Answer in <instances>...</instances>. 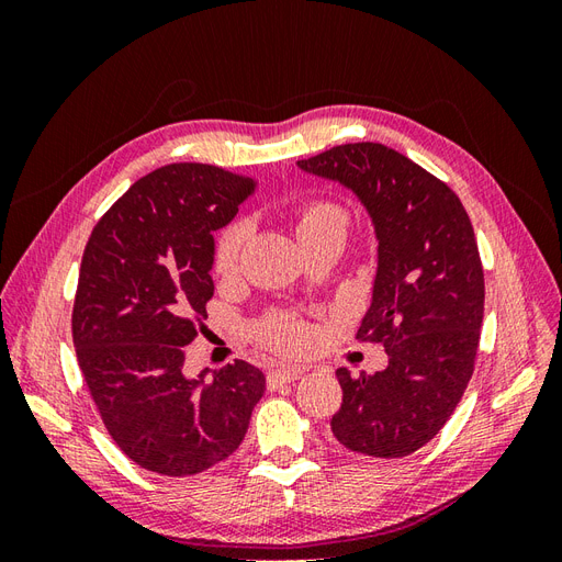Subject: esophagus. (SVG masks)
Here are the masks:
<instances>
[{"label":"esophagus","instance_id":"obj_1","mask_svg":"<svg viewBox=\"0 0 562 562\" xmlns=\"http://www.w3.org/2000/svg\"><path fill=\"white\" fill-rule=\"evenodd\" d=\"M304 368H297V366H281V368H271L269 375H267V382L269 386H277V384H285V382H295L304 375Z\"/></svg>","mask_w":562,"mask_h":562}]
</instances>
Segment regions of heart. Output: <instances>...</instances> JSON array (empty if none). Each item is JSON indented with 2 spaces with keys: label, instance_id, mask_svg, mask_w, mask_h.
<instances>
[{
  "label": "heart",
  "instance_id": "heart-1",
  "mask_svg": "<svg viewBox=\"0 0 562 562\" xmlns=\"http://www.w3.org/2000/svg\"><path fill=\"white\" fill-rule=\"evenodd\" d=\"M330 223L347 225L345 211L333 201H310V203H304L300 211L297 227H300V234H307L312 229H318V227L330 225ZM248 234H250V225L246 223V220H234V223H229L223 232L217 234L215 250H213V265L217 271H223L225 274V271H232L236 267ZM260 335L265 342L274 345V347L300 349L307 345L310 328L304 326V323L293 314H274L262 323Z\"/></svg>",
  "mask_w": 562,
  "mask_h": 562
}]
</instances>
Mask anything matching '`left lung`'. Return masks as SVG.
<instances>
[{"label":"left lung","instance_id":"8db88e82","mask_svg":"<svg viewBox=\"0 0 562 562\" xmlns=\"http://www.w3.org/2000/svg\"><path fill=\"white\" fill-rule=\"evenodd\" d=\"M345 184L378 234V277L356 339L380 342L389 366L337 370V443L380 459L405 457L446 427L473 375L485 279L471 220L450 187L401 151L349 143L297 161Z\"/></svg>","mask_w":562,"mask_h":562}]
</instances>
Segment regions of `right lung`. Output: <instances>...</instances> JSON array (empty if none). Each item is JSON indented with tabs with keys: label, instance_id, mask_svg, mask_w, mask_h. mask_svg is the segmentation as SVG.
<instances>
[{
	"label": "right lung",
	"instance_id": "1",
	"mask_svg": "<svg viewBox=\"0 0 562 562\" xmlns=\"http://www.w3.org/2000/svg\"><path fill=\"white\" fill-rule=\"evenodd\" d=\"M258 180L209 164H171L131 184L83 248L72 310L81 375L131 462L194 475L223 462L265 394L260 368L234 361L184 378V347L213 297V232Z\"/></svg>",
	"mask_w": 562,
	"mask_h": 562
}]
</instances>
